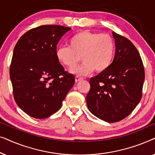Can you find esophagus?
I'll return each mask as SVG.
<instances>
[{
	"mask_svg": "<svg viewBox=\"0 0 155 155\" xmlns=\"http://www.w3.org/2000/svg\"><path fill=\"white\" fill-rule=\"evenodd\" d=\"M82 80V78L78 77V76H76L75 77V82H79L80 81H81Z\"/></svg>",
	"mask_w": 155,
	"mask_h": 155,
	"instance_id": "1",
	"label": "esophagus"
}]
</instances>
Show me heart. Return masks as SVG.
<instances>
[{"label":"heart","instance_id":"1","mask_svg":"<svg viewBox=\"0 0 155 155\" xmlns=\"http://www.w3.org/2000/svg\"><path fill=\"white\" fill-rule=\"evenodd\" d=\"M115 53L113 38L107 34L83 30L75 34L69 40V46L57 48L56 56L59 62L73 68L80 62L83 63L72 71L80 76L87 75L94 71L101 73L111 65Z\"/></svg>","mask_w":155,"mask_h":155}]
</instances>
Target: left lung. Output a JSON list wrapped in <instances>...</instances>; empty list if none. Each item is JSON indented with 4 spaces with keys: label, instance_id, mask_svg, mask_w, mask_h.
Segmentation results:
<instances>
[{
    "label": "left lung",
    "instance_id": "left-lung-1",
    "mask_svg": "<svg viewBox=\"0 0 155 155\" xmlns=\"http://www.w3.org/2000/svg\"><path fill=\"white\" fill-rule=\"evenodd\" d=\"M116 54L104 73L90 80L87 95L88 109L109 123L127 117L138 104L143 95L145 70L138 51L130 40L116 32Z\"/></svg>",
    "mask_w": 155,
    "mask_h": 155
}]
</instances>
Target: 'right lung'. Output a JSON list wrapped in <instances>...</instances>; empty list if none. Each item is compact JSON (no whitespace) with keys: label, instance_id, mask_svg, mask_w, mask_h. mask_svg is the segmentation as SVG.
Masks as SVG:
<instances>
[{"label":"right lung","instance_id":"add662e5","mask_svg":"<svg viewBox=\"0 0 155 155\" xmlns=\"http://www.w3.org/2000/svg\"><path fill=\"white\" fill-rule=\"evenodd\" d=\"M69 30L41 25L25 33L15 46L10 67L14 99L31 117L42 119L58 111L75 83L56 56L59 40Z\"/></svg>","mask_w":155,"mask_h":155}]
</instances>
